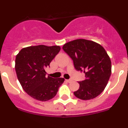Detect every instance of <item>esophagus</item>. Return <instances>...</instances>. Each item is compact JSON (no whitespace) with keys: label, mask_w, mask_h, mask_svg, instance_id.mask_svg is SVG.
Instances as JSON below:
<instances>
[{"label":"esophagus","mask_w":128,"mask_h":128,"mask_svg":"<svg viewBox=\"0 0 128 128\" xmlns=\"http://www.w3.org/2000/svg\"><path fill=\"white\" fill-rule=\"evenodd\" d=\"M66 81H67L68 82H71L72 81V80H66Z\"/></svg>","instance_id":"1"}]
</instances>
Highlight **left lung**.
<instances>
[{
	"mask_svg": "<svg viewBox=\"0 0 128 128\" xmlns=\"http://www.w3.org/2000/svg\"><path fill=\"white\" fill-rule=\"evenodd\" d=\"M72 58L76 69L83 72L85 80L79 81L80 88L74 92L76 98L90 100L104 90L112 73L110 58L100 44L88 40L78 39L63 46Z\"/></svg>",
	"mask_w": 128,
	"mask_h": 128,
	"instance_id": "obj_1",
	"label": "left lung"
}]
</instances>
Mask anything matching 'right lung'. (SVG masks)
I'll use <instances>...</instances> for the list:
<instances>
[{
    "label": "right lung",
    "mask_w": 128,
    "mask_h": 128,
    "mask_svg": "<svg viewBox=\"0 0 128 128\" xmlns=\"http://www.w3.org/2000/svg\"><path fill=\"white\" fill-rule=\"evenodd\" d=\"M60 46L40 45L21 49L16 56L15 70L24 91L41 101L52 99L65 80L46 76V68L60 52Z\"/></svg>",
    "instance_id": "right-lung-1"
}]
</instances>
